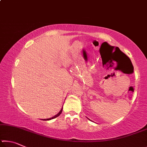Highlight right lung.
<instances>
[{
  "mask_svg": "<svg viewBox=\"0 0 147 147\" xmlns=\"http://www.w3.org/2000/svg\"><path fill=\"white\" fill-rule=\"evenodd\" d=\"M62 109H63V108H62L61 109V110H60V111H59V112L57 114V115H56L55 116H54V117H53L52 118H50V119H44V121H49V120H51V119H54V118H56V117H58L59 115H60V114L61 113V112H62Z\"/></svg>",
  "mask_w": 147,
  "mask_h": 147,
  "instance_id": "obj_1",
  "label": "right lung"
}]
</instances>
